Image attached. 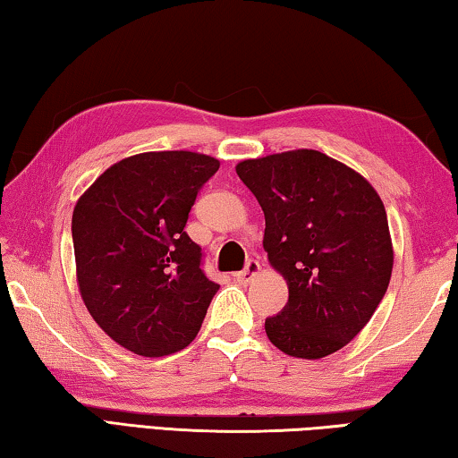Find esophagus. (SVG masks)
<instances>
[{
	"label": "esophagus",
	"mask_w": 458,
	"mask_h": 458,
	"mask_svg": "<svg viewBox=\"0 0 458 458\" xmlns=\"http://www.w3.org/2000/svg\"><path fill=\"white\" fill-rule=\"evenodd\" d=\"M259 270H260L259 260H254V259H248V262H246L244 270H240V273H236V275H234V278H236L238 283H248V281H252V278L259 275Z\"/></svg>",
	"instance_id": "1"
}]
</instances>
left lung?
<instances>
[{"label":"left lung","mask_w":458,"mask_h":458,"mask_svg":"<svg viewBox=\"0 0 458 458\" xmlns=\"http://www.w3.org/2000/svg\"><path fill=\"white\" fill-rule=\"evenodd\" d=\"M236 174L265 212L268 262L289 301L265 321L293 358L319 360L350 344L382 303L394 250L377 191L315 149L246 159Z\"/></svg>","instance_id":"left-lung-1"}]
</instances>
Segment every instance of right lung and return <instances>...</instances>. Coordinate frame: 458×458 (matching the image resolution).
Wrapping results in <instances>:
<instances>
[{"label": "right lung", "mask_w": 458, "mask_h": 458, "mask_svg": "<svg viewBox=\"0 0 458 458\" xmlns=\"http://www.w3.org/2000/svg\"><path fill=\"white\" fill-rule=\"evenodd\" d=\"M220 161L191 151L121 159L76 201V281L92 319L145 358L182 352L196 339L220 284L201 270L185 232L198 193Z\"/></svg>", "instance_id": "1"}]
</instances>
